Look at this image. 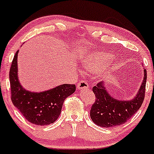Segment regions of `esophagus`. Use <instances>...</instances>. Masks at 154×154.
Returning <instances> with one entry per match:
<instances>
[{"label":"esophagus","instance_id":"obj_1","mask_svg":"<svg viewBox=\"0 0 154 154\" xmlns=\"http://www.w3.org/2000/svg\"><path fill=\"white\" fill-rule=\"evenodd\" d=\"M77 89H87L88 88V85L86 80H82L81 81L77 83Z\"/></svg>","mask_w":154,"mask_h":154}]
</instances>
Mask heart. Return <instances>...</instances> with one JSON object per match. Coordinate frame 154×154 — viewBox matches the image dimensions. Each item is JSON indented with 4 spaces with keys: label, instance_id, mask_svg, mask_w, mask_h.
<instances>
[{
    "label": "heart",
    "instance_id": "1",
    "mask_svg": "<svg viewBox=\"0 0 154 154\" xmlns=\"http://www.w3.org/2000/svg\"><path fill=\"white\" fill-rule=\"evenodd\" d=\"M111 56L105 52H94L90 51L86 53L85 55L80 59V62L86 69L88 70H97L103 67L106 63L109 61ZM108 73L107 70L103 71L102 74L106 75Z\"/></svg>",
    "mask_w": 154,
    "mask_h": 154
}]
</instances>
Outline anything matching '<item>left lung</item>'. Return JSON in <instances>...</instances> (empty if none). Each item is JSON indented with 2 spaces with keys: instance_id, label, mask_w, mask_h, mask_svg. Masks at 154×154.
<instances>
[{
  "instance_id": "1",
  "label": "left lung",
  "mask_w": 154,
  "mask_h": 154,
  "mask_svg": "<svg viewBox=\"0 0 154 154\" xmlns=\"http://www.w3.org/2000/svg\"><path fill=\"white\" fill-rule=\"evenodd\" d=\"M147 71L144 70V80L137 95L132 100H116L107 93L103 82L92 88L95 101L90 109V116L94 124L103 127H112L127 122L142 106L144 100Z\"/></svg>"
}]
</instances>
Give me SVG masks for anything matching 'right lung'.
I'll return each instance as SVG.
<instances>
[{
    "label": "right lung",
    "instance_id": "obj_1",
    "mask_svg": "<svg viewBox=\"0 0 154 154\" xmlns=\"http://www.w3.org/2000/svg\"><path fill=\"white\" fill-rule=\"evenodd\" d=\"M15 53L10 70L11 100L22 116L35 125L54 123L61 112L65 99L75 91L74 84H63L43 92H30L22 88L18 78Z\"/></svg>",
    "mask_w": 154,
    "mask_h": 154
}]
</instances>
